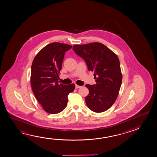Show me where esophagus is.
Listing matches in <instances>:
<instances>
[{"label":"esophagus","instance_id":"1","mask_svg":"<svg viewBox=\"0 0 157 157\" xmlns=\"http://www.w3.org/2000/svg\"><path fill=\"white\" fill-rule=\"evenodd\" d=\"M81 87L80 86H79V85H78L76 84L75 85V89H78V88H80V87Z\"/></svg>","mask_w":157,"mask_h":157}]
</instances>
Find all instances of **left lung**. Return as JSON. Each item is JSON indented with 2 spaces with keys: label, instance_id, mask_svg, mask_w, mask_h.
<instances>
[{
  "label": "left lung",
  "instance_id": "1",
  "mask_svg": "<svg viewBox=\"0 0 157 157\" xmlns=\"http://www.w3.org/2000/svg\"><path fill=\"white\" fill-rule=\"evenodd\" d=\"M73 49L84 59L88 70L94 73L96 84L85 85L89 90L85 98L87 107L96 113L107 111L116 101L122 82L118 57L107 46L98 42L75 45Z\"/></svg>",
  "mask_w": 157,
  "mask_h": 157
}]
</instances>
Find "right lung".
<instances>
[{
  "instance_id": "obj_1",
  "label": "right lung",
  "mask_w": 157,
  "mask_h": 157,
  "mask_svg": "<svg viewBox=\"0 0 157 157\" xmlns=\"http://www.w3.org/2000/svg\"><path fill=\"white\" fill-rule=\"evenodd\" d=\"M72 45L52 43L41 49L31 67V84L34 95L46 112L57 114L67 106L68 95L75 89L74 84H59V72L65 52Z\"/></svg>"
}]
</instances>
